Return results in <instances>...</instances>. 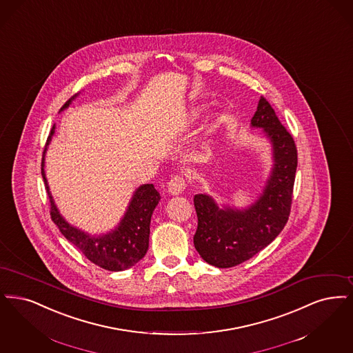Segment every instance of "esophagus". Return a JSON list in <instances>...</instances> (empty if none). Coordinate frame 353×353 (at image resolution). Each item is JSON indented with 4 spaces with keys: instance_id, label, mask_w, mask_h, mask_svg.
<instances>
[{
    "instance_id": "obj_1",
    "label": "esophagus",
    "mask_w": 353,
    "mask_h": 353,
    "mask_svg": "<svg viewBox=\"0 0 353 353\" xmlns=\"http://www.w3.org/2000/svg\"><path fill=\"white\" fill-rule=\"evenodd\" d=\"M184 190H185V181L183 179V176H174L169 184H168V191H169L170 195H179L182 194Z\"/></svg>"
}]
</instances>
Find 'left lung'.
<instances>
[{
  "mask_svg": "<svg viewBox=\"0 0 353 353\" xmlns=\"http://www.w3.org/2000/svg\"><path fill=\"white\" fill-rule=\"evenodd\" d=\"M250 128L261 129V137L266 138L272 150L273 165L260 195L244 208L219 204L207 194L194 198L198 215L194 245L203 260L221 269L240 265L269 245L290 215L298 165L292 134L262 96Z\"/></svg>",
  "mask_w": 353,
  "mask_h": 353,
  "instance_id": "8db88e82",
  "label": "left lung"
}]
</instances>
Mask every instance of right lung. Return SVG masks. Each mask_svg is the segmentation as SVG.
I'll return each instance as SVG.
<instances>
[{
	"instance_id": "right-lung-1",
	"label": "right lung",
	"mask_w": 353,
	"mask_h": 353,
	"mask_svg": "<svg viewBox=\"0 0 353 353\" xmlns=\"http://www.w3.org/2000/svg\"><path fill=\"white\" fill-rule=\"evenodd\" d=\"M79 93L72 96L63 107L67 109L77 99ZM55 133V125L52 126L50 136L47 138L46 148L42 158V176L46 185L47 195L51 203V219L58 225L61 234L94 265L109 270L123 272L134 266L138 261L142 260L149 249V234H150V220L155 207L158 205L161 195L154 188L153 184H142L132 195L126 211L120 223L107 233L91 234L88 232L79 230L70 224L61 215L55 200L51 195L46 172H45V157L47 148Z\"/></svg>"
}]
</instances>
